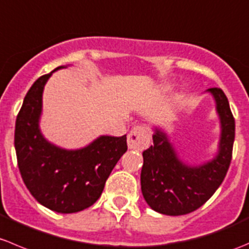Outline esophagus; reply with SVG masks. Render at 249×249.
I'll list each match as a JSON object with an SVG mask.
<instances>
[{
    "instance_id": "esophagus-1",
    "label": "esophagus",
    "mask_w": 249,
    "mask_h": 249,
    "mask_svg": "<svg viewBox=\"0 0 249 249\" xmlns=\"http://www.w3.org/2000/svg\"><path fill=\"white\" fill-rule=\"evenodd\" d=\"M150 132L144 125H135L132 128L127 137V144L129 149L144 150L150 144Z\"/></svg>"
}]
</instances>
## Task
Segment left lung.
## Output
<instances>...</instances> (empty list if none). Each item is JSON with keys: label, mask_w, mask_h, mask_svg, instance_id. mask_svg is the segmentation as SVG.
Returning a JSON list of instances; mask_svg holds the SVG:
<instances>
[{"label": "left lung", "mask_w": 249, "mask_h": 249, "mask_svg": "<svg viewBox=\"0 0 249 249\" xmlns=\"http://www.w3.org/2000/svg\"><path fill=\"white\" fill-rule=\"evenodd\" d=\"M216 102L221 122L219 154L200 167L180 162L166 134L156 129L154 145L142 152V193L154 211L167 215H184L205 205L220 186L228 173L235 140V119L229 100L220 88H209Z\"/></svg>", "instance_id": "obj_1"}]
</instances>
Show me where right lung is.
Returning <instances> with one entry per match:
<instances>
[{
  "label": "right lung",
  "instance_id": "add662e5",
  "mask_svg": "<svg viewBox=\"0 0 249 249\" xmlns=\"http://www.w3.org/2000/svg\"><path fill=\"white\" fill-rule=\"evenodd\" d=\"M52 73L36 80L24 98L14 132L17 161L24 184L41 205L58 213H76L100 197L107 179L127 151V137L103 135L75 151L47 142L38 129V119L42 92Z\"/></svg>",
  "mask_w": 249,
  "mask_h": 249
}]
</instances>
